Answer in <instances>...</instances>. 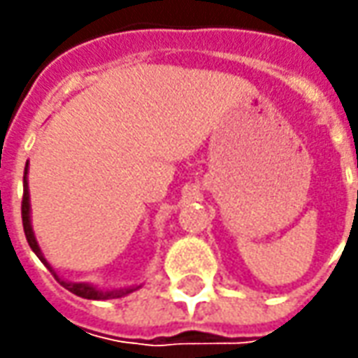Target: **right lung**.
Listing matches in <instances>:
<instances>
[{
	"label": "right lung",
	"instance_id": "right-lung-1",
	"mask_svg": "<svg viewBox=\"0 0 358 358\" xmlns=\"http://www.w3.org/2000/svg\"><path fill=\"white\" fill-rule=\"evenodd\" d=\"M21 219H23V231H25V239L29 243V247H31V251H34L37 257H39V261L45 265V267L53 273V277L59 281V285H63L67 291H71L73 295L77 296H83V299H91V301H105V299H119V296H125L133 293V291H137L141 285H133V287H127V289H115V291H101V289H97V287H93L90 282H71V281H63L57 277V273L51 268V265L48 263V259L43 257L41 253V249H39V245H37V241H35L34 235V229H31V219H29V187H27V167H25V173H23V199H21Z\"/></svg>",
	"mask_w": 358,
	"mask_h": 358
}]
</instances>
